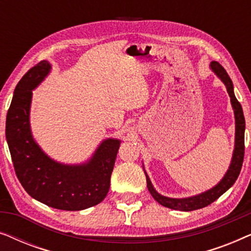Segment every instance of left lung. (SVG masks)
Masks as SVG:
<instances>
[{
  "mask_svg": "<svg viewBox=\"0 0 251 251\" xmlns=\"http://www.w3.org/2000/svg\"><path fill=\"white\" fill-rule=\"evenodd\" d=\"M211 68V71L217 75V77L221 78V81L225 84L226 90L228 92L229 98H231V104L234 111V118H235V142H234V151H233V155L231 160V164H229L228 170L226 171L224 177L222 178V180L219 181L217 185H215L214 187L210 190L202 192L200 194L193 195V197L188 198H168L164 195H161L157 193L155 188L153 187L152 183L149 175L145 173L146 176V183L147 188H149L150 193L154 198V200H156L163 207L174 209V210H181V211H192L197 210V209H201L209 205L212 202L217 200V199L225 193L233 184L235 183V180L238 179L240 171H241L242 163H243V156H245V129H246V121L245 116H243V111L241 107V104L238 101L235 95H234V88H233L232 80L229 78L228 74L226 73L224 67L217 61H211L209 65Z\"/></svg>",
  "mask_w": 251,
  "mask_h": 251,
  "instance_id": "1",
  "label": "left lung"
}]
</instances>
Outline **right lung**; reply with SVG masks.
Here are the masks:
<instances>
[{
  "label": "right lung",
  "mask_w": 251,
  "mask_h": 251,
  "mask_svg": "<svg viewBox=\"0 0 251 251\" xmlns=\"http://www.w3.org/2000/svg\"><path fill=\"white\" fill-rule=\"evenodd\" d=\"M51 71L42 60L18 82L6 114L5 138L17 177L30 197L49 207L76 211L100 203L108 193L121 140L104 139L87 162L60 163L33 138L29 111L33 90Z\"/></svg>",
  "instance_id": "right-lung-1"
}]
</instances>
